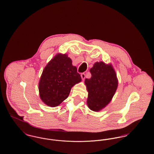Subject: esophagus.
Instances as JSON below:
<instances>
[{"instance_id":"obj_1","label":"esophagus","mask_w":154,"mask_h":154,"mask_svg":"<svg viewBox=\"0 0 154 154\" xmlns=\"http://www.w3.org/2000/svg\"><path fill=\"white\" fill-rule=\"evenodd\" d=\"M81 77H82V80H84L85 77V74L84 73H82L81 74Z\"/></svg>"}]
</instances>
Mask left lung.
<instances>
[{
	"label": "left lung",
	"instance_id": "1",
	"mask_svg": "<svg viewBox=\"0 0 154 154\" xmlns=\"http://www.w3.org/2000/svg\"><path fill=\"white\" fill-rule=\"evenodd\" d=\"M90 79H85L88 91L87 105L94 111H99L111 101L118 87V79L112 65L96 62L90 70Z\"/></svg>",
	"mask_w": 154,
	"mask_h": 154
}]
</instances>
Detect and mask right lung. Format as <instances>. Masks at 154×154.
I'll return each mask as SVG.
<instances>
[{"instance_id":"add662e5","label":"right lung","mask_w":154,"mask_h":154,"mask_svg":"<svg viewBox=\"0 0 154 154\" xmlns=\"http://www.w3.org/2000/svg\"><path fill=\"white\" fill-rule=\"evenodd\" d=\"M81 81L71 59L66 54L59 53L43 71L38 83L40 98L48 106H58L68 97L71 88Z\"/></svg>"}]
</instances>
